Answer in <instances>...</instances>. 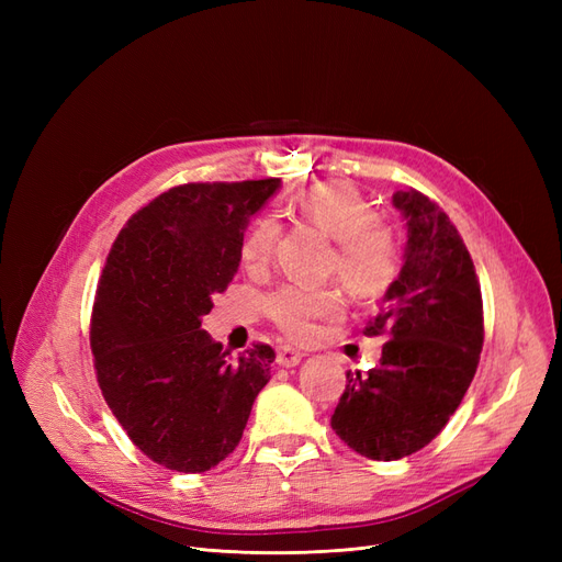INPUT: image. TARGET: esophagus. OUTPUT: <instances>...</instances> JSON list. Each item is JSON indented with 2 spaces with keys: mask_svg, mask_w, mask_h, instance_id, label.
I'll list each match as a JSON object with an SVG mask.
<instances>
[{
  "mask_svg": "<svg viewBox=\"0 0 562 562\" xmlns=\"http://www.w3.org/2000/svg\"><path fill=\"white\" fill-rule=\"evenodd\" d=\"M302 351H297V349H293V347H279V351H277V363L281 366V368H293V366H297L300 361H302Z\"/></svg>",
  "mask_w": 562,
  "mask_h": 562,
  "instance_id": "esophagus-1",
  "label": "esophagus"
}]
</instances>
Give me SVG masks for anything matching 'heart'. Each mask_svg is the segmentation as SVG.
<instances>
[{"label":"heart","mask_w":562,"mask_h":562,"mask_svg":"<svg viewBox=\"0 0 562 562\" xmlns=\"http://www.w3.org/2000/svg\"><path fill=\"white\" fill-rule=\"evenodd\" d=\"M297 215L337 241L333 269L356 297H380L394 283L398 252L391 232L380 223L372 203L347 180H326L295 196ZM277 217L262 215L246 229L239 255L248 269L267 265L279 244ZM269 321L291 339L312 333L316 318L337 316L342 300L330 288L281 285L265 297Z\"/></svg>","instance_id":"b5f03b06"}]
</instances>
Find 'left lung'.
Returning <instances> with one entry per match:
<instances>
[{"label":"left lung","instance_id":"1","mask_svg":"<svg viewBox=\"0 0 562 562\" xmlns=\"http://www.w3.org/2000/svg\"><path fill=\"white\" fill-rule=\"evenodd\" d=\"M407 220L398 279L366 335H384L380 366L349 378L330 427L368 459L391 462L429 446L462 403L483 349V297L450 217L417 190L396 192Z\"/></svg>","mask_w":562,"mask_h":562}]
</instances>
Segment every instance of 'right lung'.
Returning <instances> with one entry per match:
<instances>
[{
	"mask_svg": "<svg viewBox=\"0 0 562 562\" xmlns=\"http://www.w3.org/2000/svg\"><path fill=\"white\" fill-rule=\"evenodd\" d=\"M279 178L187 182L119 232L91 314L100 391L151 462L201 473L234 452L277 353L255 345L232 361L201 330L213 295L239 269L252 213Z\"/></svg>",
	"mask_w": 562,
	"mask_h": 562,
	"instance_id": "add662e5",
	"label": "right lung"
}]
</instances>
